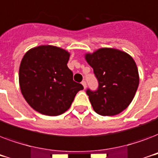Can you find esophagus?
Returning <instances> with one entry per match:
<instances>
[{
	"instance_id": "obj_1",
	"label": "esophagus",
	"mask_w": 158,
	"mask_h": 158,
	"mask_svg": "<svg viewBox=\"0 0 158 158\" xmlns=\"http://www.w3.org/2000/svg\"><path fill=\"white\" fill-rule=\"evenodd\" d=\"M81 84H82V85H83V86H84V89H86V87H87L86 82H85V81H83V82H82V83H81Z\"/></svg>"
}]
</instances>
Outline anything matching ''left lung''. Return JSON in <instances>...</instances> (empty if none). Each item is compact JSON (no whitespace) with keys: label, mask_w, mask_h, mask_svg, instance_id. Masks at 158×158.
<instances>
[{"label":"left lung","mask_w":158,"mask_h":158,"mask_svg":"<svg viewBox=\"0 0 158 158\" xmlns=\"http://www.w3.org/2000/svg\"><path fill=\"white\" fill-rule=\"evenodd\" d=\"M85 59L98 81L96 91L87 89L94 110L101 115H115L126 109L137 91V65L128 53L115 48H100Z\"/></svg>","instance_id":"left-lung-1"}]
</instances>
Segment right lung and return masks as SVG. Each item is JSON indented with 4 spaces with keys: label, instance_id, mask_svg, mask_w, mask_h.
I'll return each instance as SVG.
<instances>
[{
    "label": "right lung",
    "instance_id": "1",
    "mask_svg": "<svg viewBox=\"0 0 158 158\" xmlns=\"http://www.w3.org/2000/svg\"><path fill=\"white\" fill-rule=\"evenodd\" d=\"M69 53L55 46L42 45L28 51L21 60L19 81L21 93L31 107L43 115L65 112L76 94L84 89L73 80L67 66Z\"/></svg>",
    "mask_w": 158,
    "mask_h": 158
}]
</instances>
